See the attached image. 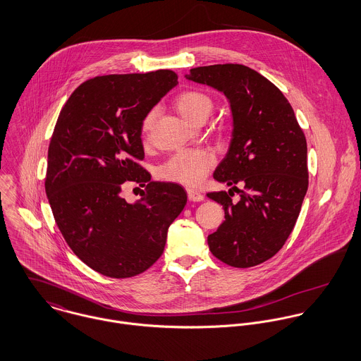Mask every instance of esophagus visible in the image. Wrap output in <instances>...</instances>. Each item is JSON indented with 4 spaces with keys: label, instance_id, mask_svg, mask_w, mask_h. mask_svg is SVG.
<instances>
[{
    "label": "esophagus",
    "instance_id": "34e87169",
    "mask_svg": "<svg viewBox=\"0 0 361 361\" xmlns=\"http://www.w3.org/2000/svg\"><path fill=\"white\" fill-rule=\"evenodd\" d=\"M187 194H188V200L192 201V202H201V201H204V195H202L200 191L188 190Z\"/></svg>",
    "mask_w": 361,
    "mask_h": 361
}]
</instances>
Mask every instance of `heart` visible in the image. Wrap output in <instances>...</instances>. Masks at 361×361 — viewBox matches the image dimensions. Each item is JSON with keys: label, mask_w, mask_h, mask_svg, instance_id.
Listing matches in <instances>:
<instances>
[{"label": "heart", "mask_w": 361, "mask_h": 361, "mask_svg": "<svg viewBox=\"0 0 361 361\" xmlns=\"http://www.w3.org/2000/svg\"><path fill=\"white\" fill-rule=\"evenodd\" d=\"M214 107L212 99L201 90H185L176 99V109L183 118L191 124H198L207 120ZM156 118V110H150L142 121V134L149 135ZM214 166V156L207 150L178 152L171 156L160 167V176L164 180L178 183L188 187L198 185L211 167Z\"/></svg>", "instance_id": "1"}]
</instances>
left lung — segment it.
<instances>
[{
  "label": "left lung",
  "instance_id": "left-lung-1",
  "mask_svg": "<svg viewBox=\"0 0 361 361\" xmlns=\"http://www.w3.org/2000/svg\"><path fill=\"white\" fill-rule=\"evenodd\" d=\"M185 78L223 93L233 116L230 146L214 173L231 188L207 194L224 211L209 250L230 267H255L283 247L300 214L308 188L305 137L283 93L245 66L198 67ZM237 183L245 190L233 203Z\"/></svg>",
  "mask_w": 361,
  "mask_h": 361
}]
</instances>
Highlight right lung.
Segmentation results:
<instances>
[{"label": "right lung", "instance_id": "1", "mask_svg": "<svg viewBox=\"0 0 361 361\" xmlns=\"http://www.w3.org/2000/svg\"><path fill=\"white\" fill-rule=\"evenodd\" d=\"M170 70L104 75L83 82L63 107L49 146L46 194L73 254L116 279L150 268L163 254L167 230L187 204L174 183L150 181L142 121L177 85ZM126 180L145 190L130 204Z\"/></svg>", "mask_w": 361, "mask_h": 361}]
</instances>
